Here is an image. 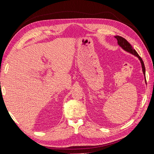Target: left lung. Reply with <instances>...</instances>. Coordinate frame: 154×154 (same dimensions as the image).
<instances>
[{
  "mask_svg": "<svg viewBox=\"0 0 154 154\" xmlns=\"http://www.w3.org/2000/svg\"><path fill=\"white\" fill-rule=\"evenodd\" d=\"M114 37L116 39H117L118 44L121 48H122V49H123L126 51H127V52L134 54V56H136V57H137L139 59V60H140V62L141 63V66H142V69H143V74H144V78H145L144 79H146V77H145V67H144V62L143 61L142 58L140 57H139V54L136 52V51L132 48V46L128 42L126 39H125L124 38H123V37L120 36H115Z\"/></svg>",
  "mask_w": 154,
  "mask_h": 154,
  "instance_id": "1",
  "label": "left lung"
}]
</instances>
